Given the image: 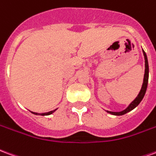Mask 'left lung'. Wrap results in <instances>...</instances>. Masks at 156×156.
<instances>
[{
    "instance_id": "left-lung-1",
    "label": "left lung",
    "mask_w": 156,
    "mask_h": 156,
    "mask_svg": "<svg viewBox=\"0 0 156 156\" xmlns=\"http://www.w3.org/2000/svg\"><path fill=\"white\" fill-rule=\"evenodd\" d=\"M143 53H144V63H145V69H144V81H143V84H142V88H141L140 91L139 93L138 96L135 98L134 101L131 103L130 105L128 106L127 108H125L124 110L120 112H111V111H107L109 114L114 115H125L128 112L131 111L132 109H134L135 107H137L139 104L140 103L141 100L144 98V94H145V92H146V89H147V85H148V79H149V64H148V59L147 56H146V53L144 52V51L143 50Z\"/></svg>"
}]
</instances>
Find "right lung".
<instances>
[{
  "mask_svg": "<svg viewBox=\"0 0 156 156\" xmlns=\"http://www.w3.org/2000/svg\"><path fill=\"white\" fill-rule=\"evenodd\" d=\"M55 111H56V109L52 110V111L48 112V113H42V114H38V113H35V112H32V114H34V115H51L52 113H54Z\"/></svg>",
  "mask_w": 156,
  "mask_h": 156,
  "instance_id": "add662e5",
  "label": "right lung"
}]
</instances>
